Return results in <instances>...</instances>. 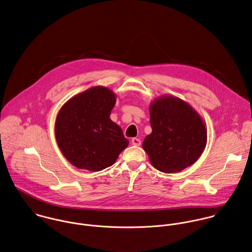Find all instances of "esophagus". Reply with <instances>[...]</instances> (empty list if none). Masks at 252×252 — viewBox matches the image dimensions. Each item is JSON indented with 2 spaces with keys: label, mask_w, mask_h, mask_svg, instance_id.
<instances>
[{
  "label": "esophagus",
  "mask_w": 252,
  "mask_h": 252,
  "mask_svg": "<svg viewBox=\"0 0 252 252\" xmlns=\"http://www.w3.org/2000/svg\"><path fill=\"white\" fill-rule=\"evenodd\" d=\"M131 143H132V145H134V146H140V144H141V141H140V139L139 138H132L131 139Z\"/></svg>",
  "instance_id": "1"
}]
</instances>
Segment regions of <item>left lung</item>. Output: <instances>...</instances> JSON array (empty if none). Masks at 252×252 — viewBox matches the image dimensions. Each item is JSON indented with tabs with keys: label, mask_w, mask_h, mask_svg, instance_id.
<instances>
[{
	"label": "left lung",
	"mask_w": 252,
	"mask_h": 252,
	"mask_svg": "<svg viewBox=\"0 0 252 252\" xmlns=\"http://www.w3.org/2000/svg\"><path fill=\"white\" fill-rule=\"evenodd\" d=\"M152 133L142 147L152 165L164 173H176L195 163L207 141L201 116L187 102L163 95L150 104Z\"/></svg>",
	"instance_id": "obj_1"
}]
</instances>
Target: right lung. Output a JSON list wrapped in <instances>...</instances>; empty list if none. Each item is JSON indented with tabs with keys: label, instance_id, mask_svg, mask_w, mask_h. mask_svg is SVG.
Here are the masks:
<instances>
[{
	"label": "right lung",
	"instance_id": "obj_1",
	"mask_svg": "<svg viewBox=\"0 0 252 252\" xmlns=\"http://www.w3.org/2000/svg\"><path fill=\"white\" fill-rule=\"evenodd\" d=\"M116 94L106 87L91 88L67 101L55 120L60 151L73 165L99 171L115 163L128 146L122 128L110 119Z\"/></svg>",
	"mask_w": 252,
	"mask_h": 252
}]
</instances>
